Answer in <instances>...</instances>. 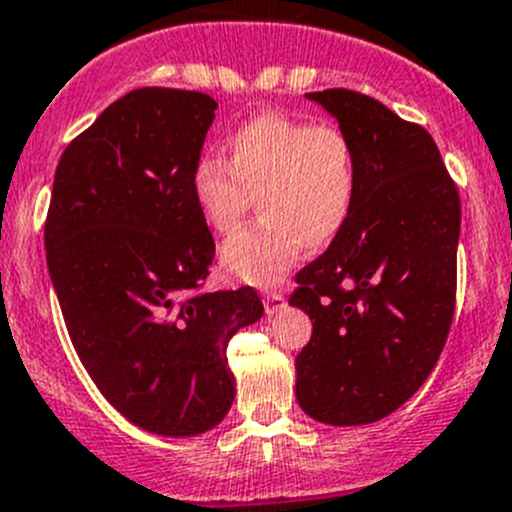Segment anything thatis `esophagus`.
I'll use <instances>...</instances> for the list:
<instances>
[{"instance_id":"1","label":"esophagus","mask_w":512,"mask_h":512,"mask_svg":"<svg viewBox=\"0 0 512 512\" xmlns=\"http://www.w3.org/2000/svg\"><path fill=\"white\" fill-rule=\"evenodd\" d=\"M285 304H287V299L282 292H275V289L265 292V312L267 314H277L282 307H285Z\"/></svg>"}]
</instances>
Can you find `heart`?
Instances as JSON below:
<instances>
[{"mask_svg":"<svg viewBox=\"0 0 512 512\" xmlns=\"http://www.w3.org/2000/svg\"><path fill=\"white\" fill-rule=\"evenodd\" d=\"M227 158L203 156L193 168V200L210 230H235L252 208L262 218L223 247L230 275L275 285L302 250L332 245L354 213L359 158L334 123H307L282 113L250 118L227 136Z\"/></svg>","mask_w":512,"mask_h":512,"instance_id":"1","label":"heart"}]
</instances>
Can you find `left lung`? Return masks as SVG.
I'll use <instances>...</instances> for the list:
<instances>
[{
	"mask_svg": "<svg viewBox=\"0 0 512 512\" xmlns=\"http://www.w3.org/2000/svg\"><path fill=\"white\" fill-rule=\"evenodd\" d=\"M307 96L352 138L359 195L342 235L294 277L289 304L314 319L294 394L314 421L361 426L404 406L446 347L461 200L426 128L359 91Z\"/></svg>",
	"mask_w": 512,
	"mask_h": 512,
	"instance_id": "8db88e82",
	"label": "left lung"
}]
</instances>
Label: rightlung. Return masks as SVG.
<instances>
[{
  "label": "right lung",
  "mask_w": 512,
  "mask_h": 512,
  "mask_svg": "<svg viewBox=\"0 0 512 512\" xmlns=\"http://www.w3.org/2000/svg\"><path fill=\"white\" fill-rule=\"evenodd\" d=\"M215 108L163 86L118 98L66 146L46 213V265L81 364L158 436L223 421L227 344L265 312L252 287L203 289L215 240L190 183Z\"/></svg>",
  "instance_id": "right-lung-1"
}]
</instances>
